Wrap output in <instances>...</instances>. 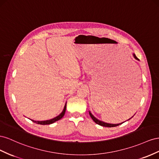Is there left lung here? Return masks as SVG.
<instances>
[{
  "instance_id": "left-lung-1",
  "label": "left lung",
  "mask_w": 159,
  "mask_h": 159,
  "mask_svg": "<svg viewBox=\"0 0 159 159\" xmlns=\"http://www.w3.org/2000/svg\"><path fill=\"white\" fill-rule=\"evenodd\" d=\"M133 55H134V57L136 58V59H137V60H139V58H138L137 57H136L135 54H133ZM89 115H90V117H91V119L94 121L95 123H97V125H99L102 126H106V127H115V126H119V125H120L122 124V123H121V124H115V125H113V124L106 123V122H102V121H101V120H98L97 119H96V118H95V117L91 114V112H89ZM122 123H123V122H122Z\"/></svg>"
}]
</instances>
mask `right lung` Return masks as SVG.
<instances>
[{"mask_svg": "<svg viewBox=\"0 0 159 159\" xmlns=\"http://www.w3.org/2000/svg\"><path fill=\"white\" fill-rule=\"evenodd\" d=\"M66 103L65 104V107H64V109H63L62 112L61 113V114L57 116V117L54 118V119H51V120H44V121H34L33 120H32V121L34 122V123H37V124H39V125H51L52 123H54V122H55L56 121L60 120L61 119H62V118L63 117V116L65 115V111H66Z\"/></svg>", "mask_w": 159, "mask_h": 159, "instance_id": "obj_1", "label": "right lung"}]
</instances>
